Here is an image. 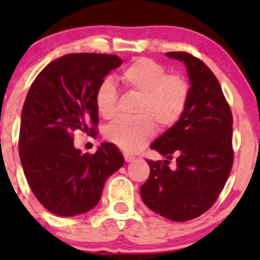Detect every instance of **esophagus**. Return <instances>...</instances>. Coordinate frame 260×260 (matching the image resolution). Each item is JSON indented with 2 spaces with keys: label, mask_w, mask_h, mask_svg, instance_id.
I'll return each mask as SVG.
<instances>
[{
  "label": "esophagus",
  "mask_w": 260,
  "mask_h": 260,
  "mask_svg": "<svg viewBox=\"0 0 260 260\" xmlns=\"http://www.w3.org/2000/svg\"><path fill=\"white\" fill-rule=\"evenodd\" d=\"M133 159H135V157H133L132 154L124 153V161H125V162H132Z\"/></svg>",
  "instance_id": "34e87169"
}]
</instances>
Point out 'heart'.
Returning a JSON list of instances; mask_svg holds the SVG:
<instances>
[{"instance_id": "b5f03b06", "label": "heart", "mask_w": 260, "mask_h": 260, "mask_svg": "<svg viewBox=\"0 0 260 260\" xmlns=\"http://www.w3.org/2000/svg\"><path fill=\"white\" fill-rule=\"evenodd\" d=\"M128 91L140 95L135 118H118L106 128V138L120 149L135 152L153 137L156 125L167 129L176 124L185 112L190 86L185 78L169 74L166 68L152 59L140 57L120 74ZM117 90L113 81L106 79L95 91V106L103 118L117 113Z\"/></svg>"}]
</instances>
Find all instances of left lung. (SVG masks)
I'll return each mask as SVG.
<instances>
[{"instance_id":"left-lung-1","label":"left lung","mask_w":260,"mask_h":260,"mask_svg":"<svg viewBox=\"0 0 260 260\" xmlns=\"http://www.w3.org/2000/svg\"><path fill=\"white\" fill-rule=\"evenodd\" d=\"M166 55L185 64L190 96L179 122L151 145L167 159L175 156L177 166L147 161L151 172L141 198L161 216L187 221L211 208L229 177L233 117L216 77L200 59L182 51Z\"/></svg>"}]
</instances>
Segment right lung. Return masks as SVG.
Returning <instances> with one entry per match:
<instances>
[{"label":"right lung","instance_id":"1","mask_svg":"<svg viewBox=\"0 0 260 260\" xmlns=\"http://www.w3.org/2000/svg\"><path fill=\"white\" fill-rule=\"evenodd\" d=\"M120 64L117 55L68 54L44 68L30 86L18 152L28 186L52 214L75 216L91 210L107 179L124 164L113 143H102L89 154L75 148L73 138L78 129L96 132V88Z\"/></svg>","mask_w":260,"mask_h":260}]
</instances>
